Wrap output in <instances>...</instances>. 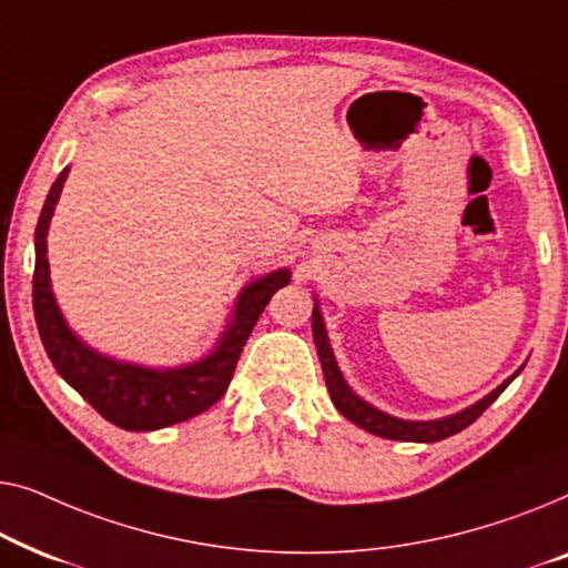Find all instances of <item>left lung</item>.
<instances>
[{
	"mask_svg": "<svg viewBox=\"0 0 568 568\" xmlns=\"http://www.w3.org/2000/svg\"><path fill=\"white\" fill-rule=\"evenodd\" d=\"M311 329H314V342H316V353H318V361H322L324 367V378H326V388H329V396L337 409L345 414L349 422H355L357 427L367 429V433L378 435V437H388V440H404V443H437V440H445V437H450L455 433H460V429H466L468 425H474V422L481 417V414L489 409V406L497 402L501 390H505L513 378H507L505 383L497 390H491L489 396L481 398V402L468 406L466 412L460 414H453V417H445V419H435V422H406V419H396V417H388V414H383L375 409V406L365 404L363 398H357L349 386L342 378L337 363H334V355H332V347H329V339H326V332H324V324H322V314L314 308V316H311Z\"/></svg>",
	"mask_w": 568,
	"mask_h": 568,
	"instance_id": "obj_1",
	"label": "left lung"
}]
</instances>
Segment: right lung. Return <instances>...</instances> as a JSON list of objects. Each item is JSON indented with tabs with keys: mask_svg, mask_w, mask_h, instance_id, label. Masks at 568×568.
I'll return each instance as SVG.
<instances>
[{
	"mask_svg": "<svg viewBox=\"0 0 568 568\" xmlns=\"http://www.w3.org/2000/svg\"><path fill=\"white\" fill-rule=\"evenodd\" d=\"M67 174L69 166L55 178L36 226L33 311L48 357L61 378L79 390V396L87 398L108 422L131 433H149V429H162L197 417L226 394L254 324L270 298L291 283V273L275 270L260 277L257 283L246 285L239 295L234 322L223 332L219 347L201 363L170 367V371H146L139 365L108 361L71 334L55 306L51 281H48L45 231Z\"/></svg>",
	"mask_w": 568,
	"mask_h": 568,
	"instance_id": "add662e5",
	"label": "right lung"
}]
</instances>
